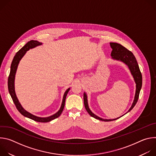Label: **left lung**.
I'll return each mask as SVG.
<instances>
[{
    "label": "left lung",
    "mask_w": 156,
    "mask_h": 156,
    "mask_svg": "<svg viewBox=\"0 0 156 156\" xmlns=\"http://www.w3.org/2000/svg\"><path fill=\"white\" fill-rule=\"evenodd\" d=\"M110 45L111 48L112 49V52H111V57H112V58L113 60H118L120 62H122L124 63L128 67L131 75L133 76V78H134V81L136 83V91H135V95L134 98V100H133V102L132 103V105L129 109L128 110V112L126 113L127 114L129 112L130 110H132V108L135 107L136 105L138 98H139V94L140 92L142 87V75L140 72V68H139V65L138 64V62L136 61V59L135 57L133 55V54L128 51L126 48L122 46L121 44L117 43V42H110ZM83 98H84V107L87 110V112L88 114H90L91 117L98 119L99 120L104 121V122H109V121H113L123 116L124 115L117 117L116 119H104L102 118H101L98 117V115H95L94 113H93L92 111L90 110V107H89L88 105V102H87V96L86 93L84 92L83 94Z\"/></svg>",
    "instance_id": "left-lung-1"
}]
</instances>
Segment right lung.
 <instances>
[{
	"instance_id": "obj_1",
	"label": "right lung",
	"mask_w": 156,
	"mask_h": 156,
	"mask_svg": "<svg viewBox=\"0 0 156 156\" xmlns=\"http://www.w3.org/2000/svg\"><path fill=\"white\" fill-rule=\"evenodd\" d=\"M42 42H40L37 41L31 40V41L28 42L23 48H22L20 50H19L16 52L15 57H13V59L12 60L11 66H10V75L9 76V79H8V88H9V93L12 97V99L16 108L18 109V110L20 112V114L21 115H23V116H25L27 118H29L30 119H32V120L38 122H49L58 117L60 115V114H62V111L63 110V108H64V106H65V99H66V95H67L70 87L68 88L63 94V99H62V104H61L60 109L57 111L55 114H54L51 116L47 117H37V116H36V115L30 113L29 112H28V111H27L23 107H22L20 102H19V101L16 97V95L15 93V75H16V70L18 68V64L20 63V61L21 60V59L23 57V56L25 55L26 52L28 51H29L31 49L34 48L37 46H41V45H42Z\"/></svg>"
}]
</instances>
